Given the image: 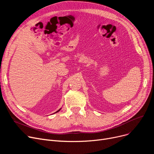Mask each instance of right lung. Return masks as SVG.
<instances>
[{
    "label": "right lung",
    "instance_id": "right-lung-1",
    "mask_svg": "<svg viewBox=\"0 0 154 154\" xmlns=\"http://www.w3.org/2000/svg\"><path fill=\"white\" fill-rule=\"evenodd\" d=\"M60 109H61V108H60V109H59V110H57V112H55V113H57V112H59V111H60Z\"/></svg>",
    "mask_w": 154,
    "mask_h": 154
}]
</instances>
